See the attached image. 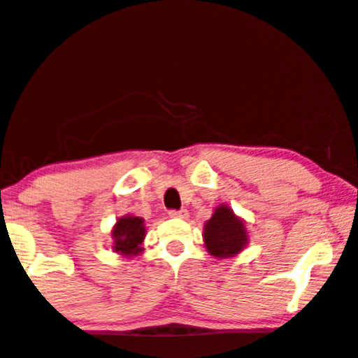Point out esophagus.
<instances>
[{
  "label": "esophagus",
  "instance_id": "obj_1",
  "mask_svg": "<svg viewBox=\"0 0 358 358\" xmlns=\"http://www.w3.org/2000/svg\"><path fill=\"white\" fill-rule=\"evenodd\" d=\"M170 217H173V219H188V210H171L170 212Z\"/></svg>",
  "mask_w": 358,
  "mask_h": 358
}]
</instances>
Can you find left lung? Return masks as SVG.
<instances>
[{"label":"left lung","mask_w":358,"mask_h":358,"mask_svg":"<svg viewBox=\"0 0 358 358\" xmlns=\"http://www.w3.org/2000/svg\"><path fill=\"white\" fill-rule=\"evenodd\" d=\"M203 242L208 254L227 259L241 254L249 244L245 222L236 215L227 203H220L203 225Z\"/></svg>","instance_id":"left-lung-1"}]
</instances>
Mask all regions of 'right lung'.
Instances as JSON below:
<instances>
[{"mask_svg":"<svg viewBox=\"0 0 358 358\" xmlns=\"http://www.w3.org/2000/svg\"><path fill=\"white\" fill-rule=\"evenodd\" d=\"M110 237H113V245H110L113 252L122 257L139 256L143 252V242L146 237L145 219L131 213L119 217L110 231Z\"/></svg>","mask_w":358,"mask_h":358,"instance_id":"1","label":"right lung"}]
</instances>
